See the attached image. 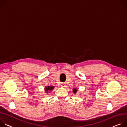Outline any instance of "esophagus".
<instances>
[{"instance_id":"esophagus-1","label":"esophagus","mask_w":127,"mask_h":127,"mask_svg":"<svg viewBox=\"0 0 127 127\" xmlns=\"http://www.w3.org/2000/svg\"><path fill=\"white\" fill-rule=\"evenodd\" d=\"M61 86L62 87H65V86H66V84H65V83H62L61 84Z\"/></svg>"}]
</instances>
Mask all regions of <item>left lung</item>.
I'll return each instance as SVG.
<instances>
[{"mask_svg": "<svg viewBox=\"0 0 127 127\" xmlns=\"http://www.w3.org/2000/svg\"><path fill=\"white\" fill-rule=\"evenodd\" d=\"M77 91H78V89H76V88H73V93H74L75 94L77 93Z\"/></svg>", "mask_w": 127, "mask_h": 127, "instance_id": "1", "label": "left lung"}]
</instances>
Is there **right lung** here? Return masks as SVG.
Masks as SVG:
<instances>
[{"mask_svg":"<svg viewBox=\"0 0 127 127\" xmlns=\"http://www.w3.org/2000/svg\"><path fill=\"white\" fill-rule=\"evenodd\" d=\"M54 88V86H46L45 87L44 91H45V92L46 93H50V91L53 90Z\"/></svg>","mask_w":127,"mask_h":127,"instance_id":"obj_1","label":"right lung"}]
</instances>
